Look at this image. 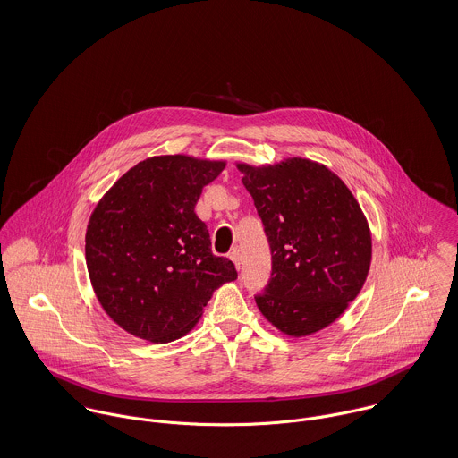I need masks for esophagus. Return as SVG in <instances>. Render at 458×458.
<instances>
[{
  "mask_svg": "<svg viewBox=\"0 0 458 458\" xmlns=\"http://www.w3.org/2000/svg\"><path fill=\"white\" fill-rule=\"evenodd\" d=\"M229 259L234 262L236 269H240V264H242V256H240V252H238V250H233V252H229Z\"/></svg>",
  "mask_w": 458,
  "mask_h": 458,
  "instance_id": "obj_1",
  "label": "esophagus"
}]
</instances>
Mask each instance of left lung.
<instances>
[{"mask_svg":"<svg viewBox=\"0 0 458 458\" xmlns=\"http://www.w3.org/2000/svg\"><path fill=\"white\" fill-rule=\"evenodd\" d=\"M236 167L271 250V278L256 294L262 316L291 336L329 327L370 269L372 236L358 200L327 165L309 158Z\"/></svg>","mask_w":458,"mask_h":458,"instance_id":"1","label":"left lung"}]
</instances>
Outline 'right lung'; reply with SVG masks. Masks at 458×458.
Returning a JSON list of instances; mask_svg holds the SVG:
<instances>
[{
  "instance_id": "right-lung-1",
  "label": "right lung",
  "mask_w": 458,
  "mask_h": 458,
  "mask_svg": "<svg viewBox=\"0 0 458 458\" xmlns=\"http://www.w3.org/2000/svg\"><path fill=\"white\" fill-rule=\"evenodd\" d=\"M225 167L187 155L151 157L127 171L93 209L86 266L107 316L131 335L171 342L196 327L215 289L238 278L211 252L196 215L202 189Z\"/></svg>"
}]
</instances>
